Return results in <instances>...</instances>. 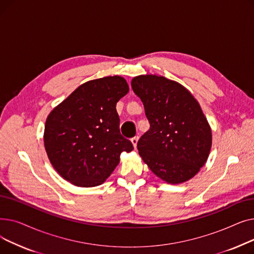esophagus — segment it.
<instances>
[{
    "instance_id": "1",
    "label": "esophagus",
    "mask_w": 254,
    "mask_h": 254,
    "mask_svg": "<svg viewBox=\"0 0 254 254\" xmlns=\"http://www.w3.org/2000/svg\"><path fill=\"white\" fill-rule=\"evenodd\" d=\"M138 140H139V137L138 136H136V137H134V138H131V144H132V146H134V147L136 148L137 147V144H138Z\"/></svg>"
}]
</instances>
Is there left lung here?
Wrapping results in <instances>:
<instances>
[{
	"instance_id": "left-lung-1",
	"label": "left lung",
	"mask_w": 254,
	"mask_h": 254,
	"mask_svg": "<svg viewBox=\"0 0 254 254\" xmlns=\"http://www.w3.org/2000/svg\"><path fill=\"white\" fill-rule=\"evenodd\" d=\"M150 127L137 147L143 162L170 184L191 179L207 162L212 131L201 106L180 83L157 75L131 79Z\"/></svg>"
}]
</instances>
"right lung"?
<instances>
[{
	"mask_svg": "<svg viewBox=\"0 0 254 254\" xmlns=\"http://www.w3.org/2000/svg\"><path fill=\"white\" fill-rule=\"evenodd\" d=\"M127 80L108 76L78 86L47 116L44 146L59 174L80 188L105 182L134 147L120 135L116 103L128 92Z\"/></svg>",
	"mask_w": 254,
	"mask_h": 254,
	"instance_id": "right-lung-1",
	"label": "right lung"
}]
</instances>
